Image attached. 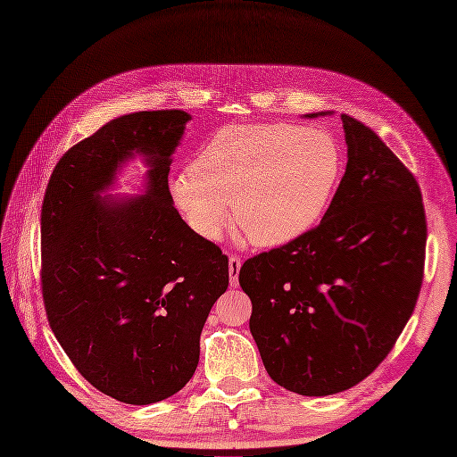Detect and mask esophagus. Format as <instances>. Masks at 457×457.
Listing matches in <instances>:
<instances>
[{
    "label": "esophagus",
    "instance_id": "1",
    "mask_svg": "<svg viewBox=\"0 0 457 457\" xmlns=\"http://www.w3.org/2000/svg\"><path fill=\"white\" fill-rule=\"evenodd\" d=\"M242 267V259L238 255H230L228 257V276H230V287L238 286V274Z\"/></svg>",
    "mask_w": 457,
    "mask_h": 457
}]
</instances>
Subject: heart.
I'll return each instance as SVG.
<instances>
[{"label":"heart","instance_id":"1","mask_svg":"<svg viewBox=\"0 0 457 457\" xmlns=\"http://www.w3.org/2000/svg\"><path fill=\"white\" fill-rule=\"evenodd\" d=\"M343 168L337 141L294 123H234L204 145L171 195L188 225L217 240L232 217L261 247L309 232L334 196Z\"/></svg>","mask_w":457,"mask_h":457}]
</instances>
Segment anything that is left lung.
I'll return each mask as SVG.
<instances>
[{
	"mask_svg": "<svg viewBox=\"0 0 457 457\" xmlns=\"http://www.w3.org/2000/svg\"><path fill=\"white\" fill-rule=\"evenodd\" d=\"M341 121L347 170L320 225L247 259L238 276L265 370L305 396L366 379L403 334L423 282L416 177L362 121Z\"/></svg>",
	"mask_w": 457,
	"mask_h": 457,
	"instance_id": "obj_1",
	"label": "left lung"
}]
</instances>
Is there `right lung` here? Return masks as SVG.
<instances>
[{
    "instance_id": "add662e5",
    "label": "right lung",
    "mask_w": 457,
    "mask_h": 457,
    "mask_svg": "<svg viewBox=\"0 0 457 457\" xmlns=\"http://www.w3.org/2000/svg\"><path fill=\"white\" fill-rule=\"evenodd\" d=\"M190 116L152 110L108 121L54 165L41 204V294L49 326L95 389L152 404L195 376L200 334L228 287V257L173 207L171 154ZM133 154L145 197L98 195Z\"/></svg>"
}]
</instances>
